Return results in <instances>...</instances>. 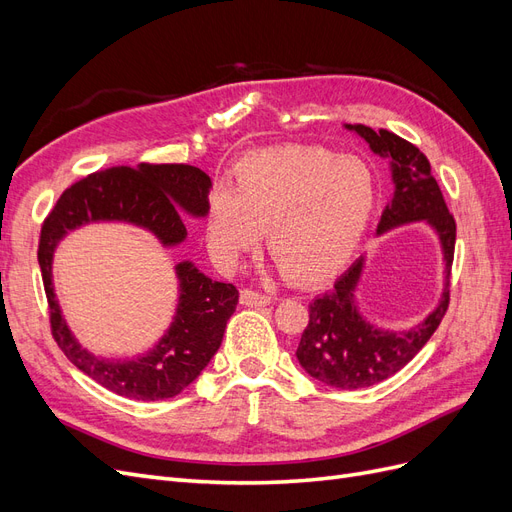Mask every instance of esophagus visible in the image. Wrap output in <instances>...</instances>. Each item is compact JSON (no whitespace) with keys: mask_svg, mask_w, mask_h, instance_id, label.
<instances>
[{"mask_svg":"<svg viewBox=\"0 0 512 512\" xmlns=\"http://www.w3.org/2000/svg\"><path fill=\"white\" fill-rule=\"evenodd\" d=\"M269 303H273V297H269V294H262L250 288L241 290V305L245 307H265Z\"/></svg>","mask_w":512,"mask_h":512,"instance_id":"34e87169","label":"esophagus"}]
</instances>
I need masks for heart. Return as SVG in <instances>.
Masks as SVG:
<instances>
[{
  "mask_svg": "<svg viewBox=\"0 0 512 512\" xmlns=\"http://www.w3.org/2000/svg\"><path fill=\"white\" fill-rule=\"evenodd\" d=\"M376 203V177L359 156L316 145L254 149L232 166V185L207 200V243L235 269L265 228L267 250L297 282H318L359 243Z\"/></svg>",
  "mask_w": 512,
  "mask_h": 512,
  "instance_id": "heart-1",
  "label": "heart"
}]
</instances>
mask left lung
Returning a JSON list of instances; mask_svg holds the SVG:
<instances>
[{
  "label": "left lung",
  "mask_w": 512,
  "mask_h": 512,
  "mask_svg": "<svg viewBox=\"0 0 512 512\" xmlns=\"http://www.w3.org/2000/svg\"><path fill=\"white\" fill-rule=\"evenodd\" d=\"M369 145V149L389 162L393 196L382 211L376 237L395 228L423 222L433 230L442 254V290L431 312L406 329H384L369 322L359 305V286L367 265L361 256L337 277L331 290L309 303V322L297 348L299 365L314 380L333 389L354 391L378 384L408 365L433 331L438 329L448 307V280L455 252V220L448 213L429 160L418 147L404 138L367 126H346Z\"/></svg>",
  "instance_id": "left-lung-1"
}]
</instances>
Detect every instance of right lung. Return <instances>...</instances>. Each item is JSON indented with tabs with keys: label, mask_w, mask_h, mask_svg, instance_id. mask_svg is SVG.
<instances>
[{
	"label": "right lung",
	"mask_w": 512,
	"mask_h": 512,
	"mask_svg": "<svg viewBox=\"0 0 512 512\" xmlns=\"http://www.w3.org/2000/svg\"><path fill=\"white\" fill-rule=\"evenodd\" d=\"M211 179L188 164H136L102 170L74 183L61 194L44 220L38 262L46 299L51 307V329L68 361L104 389L136 401H160L190 386L218 352L226 324L235 314L239 290L215 282L192 260L175 265L177 307L168 329L153 348L132 359H106L87 350L68 327L53 282L57 245L70 230L87 224H130L147 230L166 250L188 239L183 215L207 218Z\"/></svg>",
	"instance_id": "add662e5"
}]
</instances>
